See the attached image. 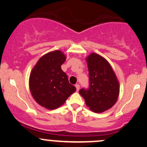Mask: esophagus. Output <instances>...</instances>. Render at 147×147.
Returning a JSON list of instances; mask_svg holds the SVG:
<instances>
[{
  "instance_id": "1",
  "label": "esophagus",
  "mask_w": 147,
  "mask_h": 147,
  "mask_svg": "<svg viewBox=\"0 0 147 147\" xmlns=\"http://www.w3.org/2000/svg\"><path fill=\"white\" fill-rule=\"evenodd\" d=\"M75 86H76V90H77V91H78V90H79V89H80V85L78 84H76V85H75Z\"/></svg>"
}]
</instances>
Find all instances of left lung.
<instances>
[{"label": "left lung", "instance_id": "left-lung-1", "mask_svg": "<svg viewBox=\"0 0 147 147\" xmlns=\"http://www.w3.org/2000/svg\"><path fill=\"white\" fill-rule=\"evenodd\" d=\"M89 75L88 88H82L79 93L86 105L94 113H102L117 102L119 84L112 67L106 59L95 53L86 59Z\"/></svg>", "mask_w": 147, "mask_h": 147}]
</instances>
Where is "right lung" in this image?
<instances>
[{"label": "right lung", "mask_w": 147, "mask_h": 147, "mask_svg": "<svg viewBox=\"0 0 147 147\" xmlns=\"http://www.w3.org/2000/svg\"><path fill=\"white\" fill-rule=\"evenodd\" d=\"M65 60L60 51L47 53L39 59L30 73V92L34 100L45 108H59L75 92L76 87L69 83L67 74L61 69Z\"/></svg>", "instance_id": "obj_1"}]
</instances>
